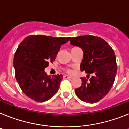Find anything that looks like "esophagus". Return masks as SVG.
I'll list each match as a JSON object with an SVG mask.
<instances>
[{
    "mask_svg": "<svg viewBox=\"0 0 129 129\" xmlns=\"http://www.w3.org/2000/svg\"><path fill=\"white\" fill-rule=\"evenodd\" d=\"M64 79H71V78H72V76H68V75H64Z\"/></svg>",
    "mask_w": 129,
    "mask_h": 129,
    "instance_id": "obj_1",
    "label": "esophagus"
}]
</instances>
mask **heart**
I'll return each instance as SVG.
<instances>
[{
  "label": "heart",
  "instance_id": "heart-1",
  "mask_svg": "<svg viewBox=\"0 0 129 129\" xmlns=\"http://www.w3.org/2000/svg\"><path fill=\"white\" fill-rule=\"evenodd\" d=\"M66 71H67V72H69V73H70V72H72V71H71V69H67V70H66Z\"/></svg>",
  "mask_w": 129,
  "mask_h": 129
}]
</instances>
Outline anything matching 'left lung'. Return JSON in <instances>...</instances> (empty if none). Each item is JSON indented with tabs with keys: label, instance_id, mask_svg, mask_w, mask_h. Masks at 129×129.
<instances>
[{
	"label": "left lung",
	"instance_id": "obj_1",
	"mask_svg": "<svg viewBox=\"0 0 129 129\" xmlns=\"http://www.w3.org/2000/svg\"><path fill=\"white\" fill-rule=\"evenodd\" d=\"M70 42L84 52L81 71L92 74L89 80L81 78L82 85L75 93L83 102L96 103L107 95L114 83L117 70L114 51L104 39L91 35L72 38Z\"/></svg>",
	"mask_w": 129,
	"mask_h": 129
}]
</instances>
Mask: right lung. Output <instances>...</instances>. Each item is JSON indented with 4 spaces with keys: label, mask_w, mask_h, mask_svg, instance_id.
<instances>
[{
    "label": "right lung",
    "mask_w": 129,
    "mask_h": 129,
    "mask_svg": "<svg viewBox=\"0 0 129 129\" xmlns=\"http://www.w3.org/2000/svg\"><path fill=\"white\" fill-rule=\"evenodd\" d=\"M70 39L31 35L20 43L14 57L15 76L22 91L29 98L43 102L57 93L62 74L51 77L44 70L49 62L55 61L61 45Z\"/></svg>",
    "instance_id": "add662e5"
}]
</instances>
